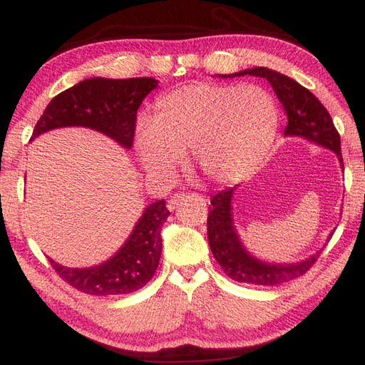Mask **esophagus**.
Listing matches in <instances>:
<instances>
[{
  "mask_svg": "<svg viewBox=\"0 0 365 365\" xmlns=\"http://www.w3.org/2000/svg\"><path fill=\"white\" fill-rule=\"evenodd\" d=\"M185 199V192H177V195H174V196H170V199L168 200V210L169 212H174L175 210V208L178 207V205H180V202H182V200Z\"/></svg>",
  "mask_w": 365,
  "mask_h": 365,
  "instance_id": "obj_1",
  "label": "esophagus"
}]
</instances>
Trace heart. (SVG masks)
<instances>
[{
  "label": "heart",
  "mask_w": 365,
  "mask_h": 365,
  "mask_svg": "<svg viewBox=\"0 0 365 365\" xmlns=\"http://www.w3.org/2000/svg\"><path fill=\"white\" fill-rule=\"evenodd\" d=\"M276 98L257 84L192 83L161 97L135 128V153L147 173L169 175L182 152L215 182H237L265 160L279 131Z\"/></svg>",
  "instance_id": "1"
}]
</instances>
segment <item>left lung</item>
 Here are the masks:
<instances>
[{
    "label": "left lung",
    "instance_id": "obj_1",
    "mask_svg": "<svg viewBox=\"0 0 365 365\" xmlns=\"http://www.w3.org/2000/svg\"><path fill=\"white\" fill-rule=\"evenodd\" d=\"M243 75L265 78L274 89L279 102L284 106L287 119H289L284 130L285 136L304 138L307 141L332 150L344 168L342 153H340V136L334 122H332L327 108L311 91L302 88L299 83L289 76L267 67H252L237 73L220 76L232 78V76ZM235 190L237 187H232L213 196L210 200L213 207H210L212 210L208 212L207 218L208 245H210L215 259L221 265L224 273L237 282L254 285H277L304 274L319 259L322 250L309 259L297 263H268L254 257L246 250L237 234L234 218H232V197H234ZM331 237L332 232L328 237V242Z\"/></svg>",
    "mask_w": 365,
    "mask_h": 365
}]
</instances>
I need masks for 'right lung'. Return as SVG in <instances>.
I'll return each instance as SVG.
<instances>
[{
	"label": "right lung",
	"instance_id": "right-lung-1",
	"mask_svg": "<svg viewBox=\"0 0 365 365\" xmlns=\"http://www.w3.org/2000/svg\"><path fill=\"white\" fill-rule=\"evenodd\" d=\"M158 86L155 78L110 80L96 76L61 92L45 108L33 130L38 135L63 127H88L114 139L123 149L133 145L136 113ZM169 210L165 199L144 208L127 242L111 259L91 268H68L50 259L54 271L76 290L96 297L133 293L150 281L161 255V227Z\"/></svg>",
	"mask_w": 365,
	"mask_h": 365
}]
</instances>
